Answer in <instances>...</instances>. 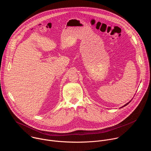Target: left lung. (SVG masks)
<instances>
[{
	"mask_svg": "<svg viewBox=\"0 0 151 151\" xmlns=\"http://www.w3.org/2000/svg\"><path fill=\"white\" fill-rule=\"evenodd\" d=\"M130 101H129V102H128V103H127V104H125V105H124V106H122V107H124V106H126V105H127V104H129V103H130Z\"/></svg>",
	"mask_w": 151,
	"mask_h": 151,
	"instance_id": "left-lung-1",
	"label": "left lung"
}]
</instances>
